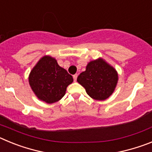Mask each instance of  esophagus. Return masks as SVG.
Here are the masks:
<instances>
[{"label": "esophagus", "instance_id": "esophagus-1", "mask_svg": "<svg viewBox=\"0 0 152 152\" xmlns=\"http://www.w3.org/2000/svg\"><path fill=\"white\" fill-rule=\"evenodd\" d=\"M77 74L75 75H73V78H74V80H75V81H76V80H77Z\"/></svg>", "mask_w": 152, "mask_h": 152}]
</instances>
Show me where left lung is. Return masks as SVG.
Segmentation results:
<instances>
[{
	"label": "left lung",
	"mask_w": 152,
	"mask_h": 152,
	"mask_svg": "<svg viewBox=\"0 0 152 152\" xmlns=\"http://www.w3.org/2000/svg\"><path fill=\"white\" fill-rule=\"evenodd\" d=\"M118 80L117 71L102 58L89 61L85 71L77 79L87 94L96 100H105L110 97L116 89Z\"/></svg>",
	"instance_id": "obj_1"
}]
</instances>
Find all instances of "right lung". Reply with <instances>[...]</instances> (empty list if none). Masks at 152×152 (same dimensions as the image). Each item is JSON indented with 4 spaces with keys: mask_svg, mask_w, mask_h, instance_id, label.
I'll use <instances>...</instances> for the list:
<instances>
[{
    "mask_svg": "<svg viewBox=\"0 0 152 152\" xmlns=\"http://www.w3.org/2000/svg\"><path fill=\"white\" fill-rule=\"evenodd\" d=\"M73 80L72 75L50 56L42 57L29 75V86L35 95L49 104L61 100Z\"/></svg>",
    "mask_w": 152,
    "mask_h": 152,
    "instance_id": "right-lung-1",
    "label": "right lung"
}]
</instances>
